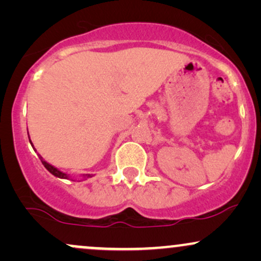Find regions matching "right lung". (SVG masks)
<instances>
[{"instance_id": "right-lung-1", "label": "right lung", "mask_w": 261, "mask_h": 261, "mask_svg": "<svg viewBox=\"0 0 261 261\" xmlns=\"http://www.w3.org/2000/svg\"><path fill=\"white\" fill-rule=\"evenodd\" d=\"M29 142H31V145H32V147L34 148V146H33V142L31 141V137H29ZM34 151H37V149L34 148ZM39 155V158H40V161H41V163H43V166L45 167V168H46L47 170H49L50 173H51L53 175H55L56 178H60V179H71V176H70V174H66V173H64V172H61V170L60 169H58L56 168V167H54V166H51V164L50 163H47L46 161L44 160L43 157H41L40 154H38ZM91 176H93L92 174H83L82 175V178H85V179H87V178H91Z\"/></svg>"}]
</instances>
